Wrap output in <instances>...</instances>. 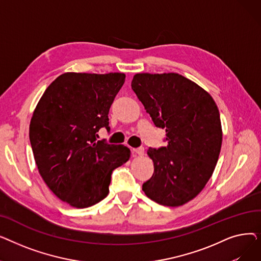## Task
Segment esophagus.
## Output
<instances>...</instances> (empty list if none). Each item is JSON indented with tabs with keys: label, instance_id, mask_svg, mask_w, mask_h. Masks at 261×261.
Returning a JSON list of instances; mask_svg holds the SVG:
<instances>
[{
	"label": "esophagus",
	"instance_id": "1",
	"mask_svg": "<svg viewBox=\"0 0 261 261\" xmlns=\"http://www.w3.org/2000/svg\"><path fill=\"white\" fill-rule=\"evenodd\" d=\"M133 151L138 154V155H144V152H145V150H144V148L143 147H140V148H135V149H133Z\"/></svg>",
	"mask_w": 261,
	"mask_h": 261
}]
</instances>
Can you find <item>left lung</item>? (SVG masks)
I'll return each instance as SVG.
<instances>
[{"label": "left lung", "instance_id": "obj_1", "mask_svg": "<svg viewBox=\"0 0 261 261\" xmlns=\"http://www.w3.org/2000/svg\"><path fill=\"white\" fill-rule=\"evenodd\" d=\"M131 87L154 125L166 128L167 146L147 151L154 172L144 193L164 206H181L215 170L222 145L219 109L208 92L176 73L135 74Z\"/></svg>", "mask_w": 261, "mask_h": 261}]
</instances>
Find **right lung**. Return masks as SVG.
<instances>
[{"label": "right lung", "instance_id": "right-lung-1", "mask_svg": "<svg viewBox=\"0 0 261 261\" xmlns=\"http://www.w3.org/2000/svg\"><path fill=\"white\" fill-rule=\"evenodd\" d=\"M123 73L67 72L55 79L31 119L30 140L38 171L61 201L87 208L109 194L112 171L129 161L123 145L97 141Z\"/></svg>", "mask_w": 261, "mask_h": 261}]
</instances>
